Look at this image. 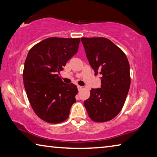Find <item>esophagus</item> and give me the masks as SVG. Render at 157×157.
I'll return each mask as SVG.
<instances>
[{"label": "esophagus", "mask_w": 157, "mask_h": 157, "mask_svg": "<svg viewBox=\"0 0 157 157\" xmlns=\"http://www.w3.org/2000/svg\"><path fill=\"white\" fill-rule=\"evenodd\" d=\"M83 89V86H78V91H81V90Z\"/></svg>", "instance_id": "obj_1"}]
</instances>
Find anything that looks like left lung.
I'll return each mask as SVG.
<instances>
[{
  "label": "left lung",
  "mask_w": 157,
  "mask_h": 157,
  "mask_svg": "<svg viewBox=\"0 0 157 157\" xmlns=\"http://www.w3.org/2000/svg\"><path fill=\"white\" fill-rule=\"evenodd\" d=\"M81 41L95 75H102L101 87L91 90L84 107L92 121L107 122L120 113L128 94L131 82L128 59L107 38L82 37Z\"/></svg>",
  "instance_id": "1"
}]
</instances>
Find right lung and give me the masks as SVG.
Instances as JSON below:
<instances>
[{
  "instance_id": "right-lung-1",
  "label": "right lung",
  "mask_w": 157,
  "mask_h": 157,
  "mask_svg": "<svg viewBox=\"0 0 157 157\" xmlns=\"http://www.w3.org/2000/svg\"><path fill=\"white\" fill-rule=\"evenodd\" d=\"M80 39L50 37L32 48L26 57L23 84L34 112L49 123L68 118L76 102L77 86L63 83L57 73L78 52Z\"/></svg>"
}]
</instances>
